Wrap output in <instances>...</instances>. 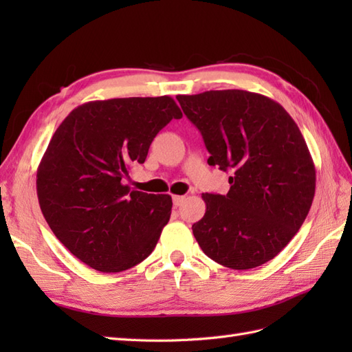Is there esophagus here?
<instances>
[{
	"mask_svg": "<svg viewBox=\"0 0 352 352\" xmlns=\"http://www.w3.org/2000/svg\"><path fill=\"white\" fill-rule=\"evenodd\" d=\"M184 199H186V197H180V195L172 197V201H174V206L175 207H180L184 203Z\"/></svg>",
	"mask_w": 352,
	"mask_h": 352,
	"instance_id": "esophagus-1",
	"label": "esophagus"
}]
</instances>
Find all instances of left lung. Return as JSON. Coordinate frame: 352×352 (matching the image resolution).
Instances as JSON below:
<instances>
[{
	"label": "left lung",
	"instance_id": "8db88e82",
	"mask_svg": "<svg viewBox=\"0 0 352 352\" xmlns=\"http://www.w3.org/2000/svg\"><path fill=\"white\" fill-rule=\"evenodd\" d=\"M177 100L204 139L208 164L231 174L227 195L203 193L206 214L193 236L222 266L265 265L298 233L315 197L316 170L300 129L260 94L228 89Z\"/></svg>",
	"mask_w": 352,
	"mask_h": 352
}]
</instances>
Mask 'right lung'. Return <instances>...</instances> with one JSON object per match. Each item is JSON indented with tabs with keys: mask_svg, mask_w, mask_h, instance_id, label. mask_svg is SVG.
Here are the masks:
<instances>
[{
	"mask_svg": "<svg viewBox=\"0 0 352 352\" xmlns=\"http://www.w3.org/2000/svg\"><path fill=\"white\" fill-rule=\"evenodd\" d=\"M183 116L170 96L91 101L52 134L37 168V198L56 237L100 272H122L155 248L172 198L130 190L131 164L144 163L154 138Z\"/></svg>",
	"mask_w": 352,
	"mask_h": 352,
	"instance_id": "right-lung-1",
	"label": "right lung"
}]
</instances>
